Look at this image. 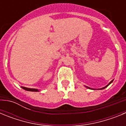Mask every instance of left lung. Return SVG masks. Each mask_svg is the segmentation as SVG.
<instances>
[{"instance_id":"8db88e82","label":"left lung","mask_w":126,"mask_h":126,"mask_svg":"<svg viewBox=\"0 0 126 126\" xmlns=\"http://www.w3.org/2000/svg\"><path fill=\"white\" fill-rule=\"evenodd\" d=\"M112 81H113V80H112V81H110V83H109V84H107V86H105V87L102 88H100V90H103V89H104V88H107V86H109V84H111V83H112ZM86 88H90V89H92V88H90L88 87V86H86Z\"/></svg>"}]
</instances>
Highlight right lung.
I'll list each match as a JSON object with an SVG mask.
<instances>
[{
  "mask_svg": "<svg viewBox=\"0 0 126 126\" xmlns=\"http://www.w3.org/2000/svg\"><path fill=\"white\" fill-rule=\"evenodd\" d=\"M22 88L24 90H26V91H29V92H39V90L38 89H34V88H26L22 86Z\"/></svg>",
  "mask_w": 126,
  "mask_h": 126,
  "instance_id": "1",
  "label": "right lung"
}]
</instances>
